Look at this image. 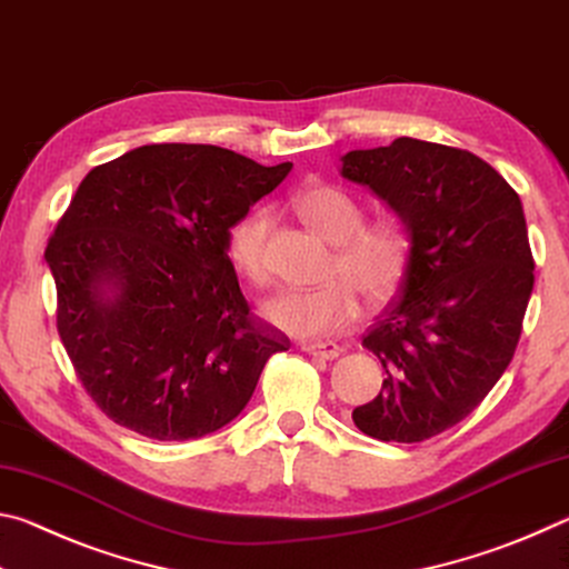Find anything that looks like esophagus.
Returning a JSON list of instances; mask_svg holds the SVG:
<instances>
[{
  "mask_svg": "<svg viewBox=\"0 0 569 569\" xmlns=\"http://www.w3.org/2000/svg\"><path fill=\"white\" fill-rule=\"evenodd\" d=\"M301 349L311 356H321V359H336V356H341V346L333 341H306L301 343Z\"/></svg>",
  "mask_w": 569,
  "mask_h": 569,
  "instance_id": "esophagus-1",
  "label": "esophagus"
}]
</instances>
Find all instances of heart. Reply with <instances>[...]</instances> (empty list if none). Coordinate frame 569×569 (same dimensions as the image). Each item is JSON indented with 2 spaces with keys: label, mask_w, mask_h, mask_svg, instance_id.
Instances as JSON below:
<instances>
[{
  "label": "heart",
  "mask_w": 569,
  "mask_h": 569,
  "mask_svg": "<svg viewBox=\"0 0 569 569\" xmlns=\"http://www.w3.org/2000/svg\"><path fill=\"white\" fill-rule=\"evenodd\" d=\"M291 208L303 223L333 243L329 276H343L371 301L397 291L411 261V233L397 216L366 220V210L351 190L333 182H311L291 198ZM268 233L271 216L253 208L228 230L226 256L248 283L261 286L268 278ZM345 281L316 288H296L268 298L263 319L296 339H321L343 331L359 319V298Z\"/></svg>",
  "instance_id": "heart-1"
}]
</instances>
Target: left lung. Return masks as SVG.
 I'll list each match as a JSON object with an SVG mask.
<instances>
[{
	"label": "left lung",
	"mask_w": 569,
	"mask_h": 569,
	"mask_svg": "<svg viewBox=\"0 0 569 569\" xmlns=\"http://www.w3.org/2000/svg\"><path fill=\"white\" fill-rule=\"evenodd\" d=\"M341 162L411 233L397 301L363 336L387 379L351 417L413 445L469 417L512 361L535 286L522 200L489 162L439 142L397 138Z\"/></svg>",
	"instance_id": "obj_1"
}]
</instances>
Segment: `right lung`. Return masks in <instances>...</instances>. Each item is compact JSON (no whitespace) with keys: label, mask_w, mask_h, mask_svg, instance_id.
<instances>
[{"label":"right lung","mask_w":569,"mask_h":569,"mask_svg":"<svg viewBox=\"0 0 569 569\" xmlns=\"http://www.w3.org/2000/svg\"><path fill=\"white\" fill-rule=\"evenodd\" d=\"M291 168L162 142L84 176L44 258L57 331L104 417L186 441L246 409L266 361L291 341L250 313L226 238Z\"/></svg>","instance_id":"obj_1"}]
</instances>
